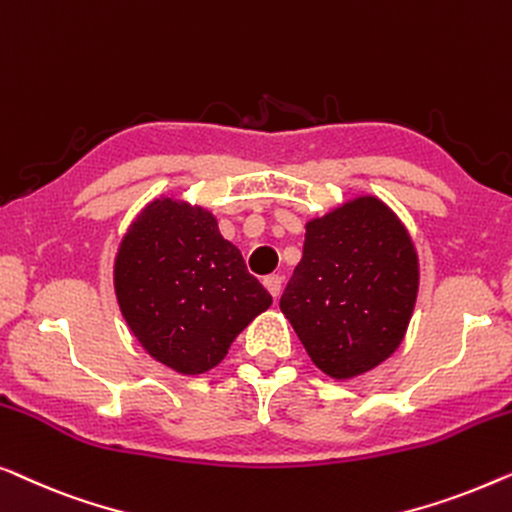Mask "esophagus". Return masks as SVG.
<instances>
[{
  "label": "esophagus",
  "instance_id": "esophagus-1",
  "mask_svg": "<svg viewBox=\"0 0 512 512\" xmlns=\"http://www.w3.org/2000/svg\"><path fill=\"white\" fill-rule=\"evenodd\" d=\"M264 287L271 292L273 299H278L280 290H283V278H280L278 273H271V276L264 278Z\"/></svg>",
  "mask_w": 512,
  "mask_h": 512
}]
</instances>
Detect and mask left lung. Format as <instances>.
<instances>
[{
	"label": "left lung",
	"mask_w": 512,
	"mask_h": 512,
	"mask_svg": "<svg viewBox=\"0 0 512 512\" xmlns=\"http://www.w3.org/2000/svg\"><path fill=\"white\" fill-rule=\"evenodd\" d=\"M417 255L383 201L359 197L306 225L280 311L313 364L345 380L399 348L417 297Z\"/></svg>",
	"instance_id": "8db88e82"
}]
</instances>
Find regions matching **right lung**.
Listing matches in <instances>:
<instances>
[{
    "label": "right lung",
    "mask_w": 512,
    "mask_h": 512,
    "mask_svg": "<svg viewBox=\"0 0 512 512\" xmlns=\"http://www.w3.org/2000/svg\"><path fill=\"white\" fill-rule=\"evenodd\" d=\"M115 294L148 355L185 376L218 366L271 306L213 215L174 199H155L129 227L115 257Z\"/></svg>",
    "instance_id": "add662e5"
}]
</instances>
